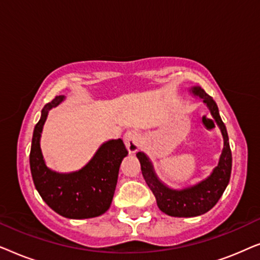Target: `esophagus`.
<instances>
[{"label":"esophagus","mask_w":260,"mask_h":260,"mask_svg":"<svg viewBox=\"0 0 260 260\" xmlns=\"http://www.w3.org/2000/svg\"><path fill=\"white\" fill-rule=\"evenodd\" d=\"M124 144L129 152H136L140 149V135L137 131L129 130L124 135Z\"/></svg>","instance_id":"1"}]
</instances>
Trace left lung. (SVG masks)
Segmentation results:
<instances>
[{"label":"left lung","instance_id":"left-lung-1","mask_svg":"<svg viewBox=\"0 0 260 260\" xmlns=\"http://www.w3.org/2000/svg\"><path fill=\"white\" fill-rule=\"evenodd\" d=\"M191 93L200 97L206 105L208 106L213 118L215 119L223 137V149L220 156L218 166L213 169L207 179L201 181L195 186L176 190L165 186L158 177L156 176L150 159L144 152H137L136 156L140 159L142 175L145 182L155 195L158 208L163 213L170 216L179 218H190L207 213L212 209L221 198L227 184L230 182L231 169H232V154L229 143V136L225 124L220 118L218 106L211 95L206 93L204 88L194 86L191 87Z\"/></svg>","mask_w":260,"mask_h":260}]
</instances>
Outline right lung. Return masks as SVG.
Masks as SVG:
<instances>
[{
    "mask_svg": "<svg viewBox=\"0 0 260 260\" xmlns=\"http://www.w3.org/2000/svg\"><path fill=\"white\" fill-rule=\"evenodd\" d=\"M62 101L63 95H56L46 104L34 127L29 154L31 177L42 200L58 214L69 219L94 218L111 205L119 166L127 150L120 138L111 140L103 143L91 161L78 172L60 174L49 169L42 156L40 137L48 111Z\"/></svg>",
    "mask_w": 260,
    "mask_h": 260,
    "instance_id": "add662e5",
    "label": "right lung"
}]
</instances>
